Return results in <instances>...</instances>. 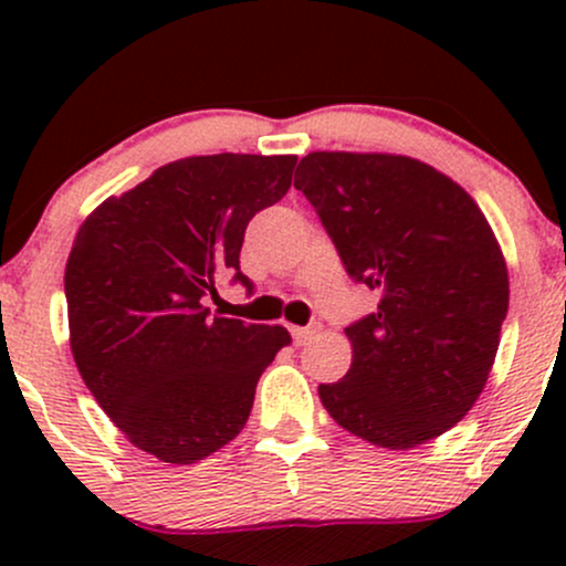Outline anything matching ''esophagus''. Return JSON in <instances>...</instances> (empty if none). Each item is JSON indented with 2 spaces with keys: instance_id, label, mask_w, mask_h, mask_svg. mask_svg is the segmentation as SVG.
<instances>
[{
  "instance_id": "obj_1",
  "label": "esophagus",
  "mask_w": 566,
  "mask_h": 566,
  "mask_svg": "<svg viewBox=\"0 0 566 566\" xmlns=\"http://www.w3.org/2000/svg\"><path fill=\"white\" fill-rule=\"evenodd\" d=\"M319 329H322V322H311V324H305V327H292L290 333H292V340H295L297 346H305V340H311V337L319 333Z\"/></svg>"
}]
</instances>
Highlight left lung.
<instances>
[{"instance_id":"obj_1","label":"left lung","mask_w":566,"mask_h":566,"mask_svg":"<svg viewBox=\"0 0 566 566\" xmlns=\"http://www.w3.org/2000/svg\"><path fill=\"white\" fill-rule=\"evenodd\" d=\"M295 188L356 284L380 292L350 322L354 361L319 386L335 423L391 450L463 420L495 361L509 271L490 223L454 180L394 154L314 151Z\"/></svg>"}]
</instances>
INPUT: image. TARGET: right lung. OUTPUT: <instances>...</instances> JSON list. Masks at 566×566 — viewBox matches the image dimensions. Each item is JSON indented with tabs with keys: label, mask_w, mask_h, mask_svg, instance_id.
<instances>
[{
	"label": "right lung",
	"mask_w": 566,
	"mask_h": 566,
	"mask_svg": "<svg viewBox=\"0 0 566 566\" xmlns=\"http://www.w3.org/2000/svg\"><path fill=\"white\" fill-rule=\"evenodd\" d=\"M297 157L212 154L170 161L82 223L66 263L71 350L103 412L161 463L188 465L242 431L284 327L212 319L244 229L276 205Z\"/></svg>",
	"instance_id": "1"
}]
</instances>
